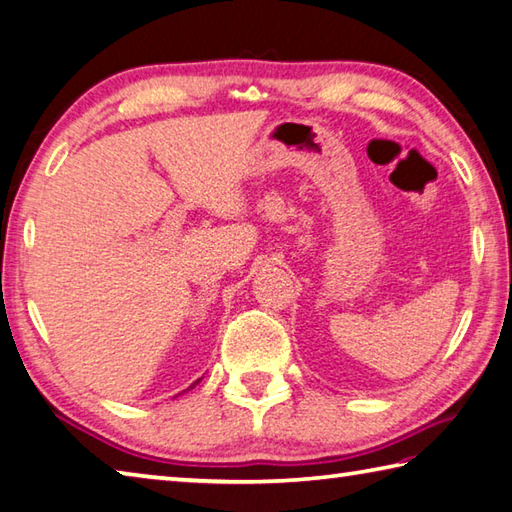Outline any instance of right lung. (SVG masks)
<instances>
[{
    "instance_id": "add662e5",
    "label": "right lung",
    "mask_w": 512,
    "mask_h": 512,
    "mask_svg": "<svg viewBox=\"0 0 512 512\" xmlns=\"http://www.w3.org/2000/svg\"><path fill=\"white\" fill-rule=\"evenodd\" d=\"M195 384H197V382H195ZM190 388H193V386H190Z\"/></svg>"
}]
</instances>
